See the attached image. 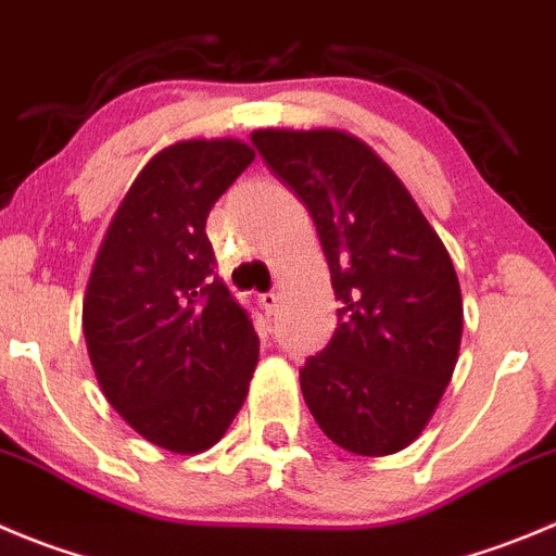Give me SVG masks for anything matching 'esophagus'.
<instances>
[{"mask_svg":"<svg viewBox=\"0 0 556 556\" xmlns=\"http://www.w3.org/2000/svg\"><path fill=\"white\" fill-rule=\"evenodd\" d=\"M258 303L264 305V311H267V314H275V311H278V303H281V294H278V292H264L262 298H258Z\"/></svg>","mask_w":556,"mask_h":556,"instance_id":"esophagus-1","label":"esophagus"}]
</instances>
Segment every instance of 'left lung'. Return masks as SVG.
<instances>
[{
  "instance_id": "obj_1",
  "label": "left lung",
  "mask_w": 556,
  "mask_h": 556,
  "mask_svg": "<svg viewBox=\"0 0 556 556\" xmlns=\"http://www.w3.org/2000/svg\"><path fill=\"white\" fill-rule=\"evenodd\" d=\"M253 147L308 207L338 325L300 368L321 431L357 456L404 451L453 377L464 327L440 235L388 163L341 130H256Z\"/></svg>"
}]
</instances>
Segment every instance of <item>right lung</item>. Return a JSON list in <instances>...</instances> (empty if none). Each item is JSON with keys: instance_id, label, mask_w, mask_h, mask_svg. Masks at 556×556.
<instances>
[{"instance_id": "1", "label": "right lung", "mask_w": 556, "mask_h": 556, "mask_svg": "<svg viewBox=\"0 0 556 556\" xmlns=\"http://www.w3.org/2000/svg\"><path fill=\"white\" fill-rule=\"evenodd\" d=\"M253 150L179 141L130 185L94 258L84 338L100 390L130 428L172 453H202L248 395L258 338L215 273L207 218Z\"/></svg>"}]
</instances>
